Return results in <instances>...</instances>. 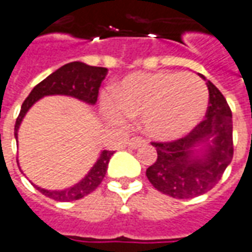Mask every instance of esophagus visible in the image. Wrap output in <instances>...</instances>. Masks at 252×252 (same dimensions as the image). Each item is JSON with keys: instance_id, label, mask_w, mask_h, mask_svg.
<instances>
[{"instance_id": "obj_1", "label": "esophagus", "mask_w": 252, "mask_h": 252, "mask_svg": "<svg viewBox=\"0 0 252 252\" xmlns=\"http://www.w3.org/2000/svg\"><path fill=\"white\" fill-rule=\"evenodd\" d=\"M129 147L130 148H138V147H141V145H145L147 144V140L143 138V137H131L129 140Z\"/></svg>"}]
</instances>
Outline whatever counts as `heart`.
Listing matches in <instances>:
<instances>
[{
	"label": "heart",
	"mask_w": 252,
	"mask_h": 252,
	"mask_svg": "<svg viewBox=\"0 0 252 252\" xmlns=\"http://www.w3.org/2000/svg\"><path fill=\"white\" fill-rule=\"evenodd\" d=\"M209 89L199 76L178 72H136L114 88L108 112L115 119H141L156 140H174L202 121Z\"/></svg>",
	"instance_id": "b5f03b06"
}]
</instances>
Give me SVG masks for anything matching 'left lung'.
<instances>
[{
    "instance_id": "1",
    "label": "left lung",
    "mask_w": 252,
    "mask_h": 252,
    "mask_svg": "<svg viewBox=\"0 0 252 252\" xmlns=\"http://www.w3.org/2000/svg\"><path fill=\"white\" fill-rule=\"evenodd\" d=\"M207 88L209 107L202 122L181 138L152 143L158 158L147 169V177L159 192L176 199H192L209 192L233 159L232 111L210 81ZM202 142L208 149L197 157L193 148Z\"/></svg>"
}]
</instances>
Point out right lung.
<instances>
[{"label":"right lung","mask_w":252,"mask_h":252,"mask_svg":"<svg viewBox=\"0 0 252 252\" xmlns=\"http://www.w3.org/2000/svg\"><path fill=\"white\" fill-rule=\"evenodd\" d=\"M107 72L108 70L104 67H93V65H88L79 62H72L60 67L53 74H50L48 78H45L42 82L38 83L35 88L31 90L29 97L22 104V109L15 125V137H17V129L20 126V122L23 121L26 112L41 97L50 96V94H65V96L76 97L89 104H96L98 89ZM112 154L114 151H103L96 164L89 171V174L79 184H76L71 188L64 189V190H48L39 187H35V188L42 195L48 196L57 202H72V200L82 199L83 196L92 193L101 184L107 173L108 162Z\"/></svg>","instance_id":"add662e5"}]
</instances>
